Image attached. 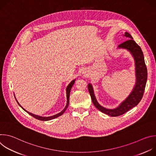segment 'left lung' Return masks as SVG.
Returning a JSON list of instances; mask_svg holds the SVG:
<instances>
[{
	"label": "left lung",
	"instance_id": "8db88e82",
	"mask_svg": "<svg viewBox=\"0 0 156 156\" xmlns=\"http://www.w3.org/2000/svg\"><path fill=\"white\" fill-rule=\"evenodd\" d=\"M125 36L128 37L129 39L120 44L119 46V48L128 50L135 58L136 82L133 91L117 108L115 109H107L101 106L98 102L91 84H89L87 86L88 91L90 92L94 106L101 112L111 117H118L122 115L139 104L143 96L147 78V67L141 48L133 40L132 36L128 33L126 32L125 33Z\"/></svg>",
	"mask_w": 156,
	"mask_h": 156
}]
</instances>
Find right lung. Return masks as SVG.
<instances>
[{
	"mask_svg": "<svg viewBox=\"0 0 156 156\" xmlns=\"http://www.w3.org/2000/svg\"><path fill=\"white\" fill-rule=\"evenodd\" d=\"M75 80H73L69 85H68V86H67V87H66V99H67V102H66V106H65V108L62 111V112H60V113H58V114H56V115H53V116H51V117H40V116H38V115H34V114H31V113H30V112H28V111H27L25 108H23V107H22L20 105V104L18 102V101H17V100L16 99V102H17V103L18 104V105L23 108L25 111H26L27 112H28L30 115H31L32 117H33L34 118H35V119H37V120H42V121H48V120H52V119H55V118H57V117H59V116H60V115H62L64 112H65V111L66 110V109L67 108V107H68V106H69V98H70V91H71V89H72V86H73V85L74 84V83H75Z\"/></svg>",
	"mask_w": 156,
	"mask_h": 156,
	"instance_id": "right-lung-1",
	"label": "right lung"
}]
</instances>
